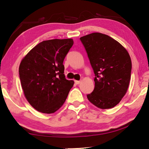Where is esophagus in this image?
<instances>
[{"label": "esophagus", "mask_w": 149, "mask_h": 149, "mask_svg": "<svg viewBox=\"0 0 149 149\" xmlns=\"http://www.w3.org/2000/svg\"><path fill=\"white\" fill-rule=\"evenodd\" d=\"M81 82L80 81H75V83L76 84H79Z\"/></svg>", "instance_id": "1"}]
</instances>
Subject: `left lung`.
<instances>
[{
    "label": "left lung",
    "mask_w": 149,
    "mask_h": 149,
    "mask_svg": "<svg viewBox=\"0 0 149 149\" xmlns=\"http://www.w3.org/2000/svg\"><path fill=\"white\" fill-rule=\"evenodd\" d=\"M95 77V88L87 98L100 109L116 106L127 92L131 59L127 50L111 37L93 33L80 38Z\"/></svg>",
    "instance_id": "left-lung-1"
}]
</instances>
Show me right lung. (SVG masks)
I'll return each mask as SVG.
<instances>
[{
	"instance_id": "obj_1",
	"label": "right lung",
	"mask_w": 149,
	"mask_h": 149,
	"mask_svg": "<svg viewBox=\"0 0 149 149\" xmlns=\"http://www.w3.org/2000/svg\"><path fill=\"white\" fill-rule=\"evenodd\" d=\"M72 39L43 41L22 59L19 75L27 100L38 111L50 114L61 107L74 81L66 79L63 63Z\"/></svg>"
}]
</instances>
